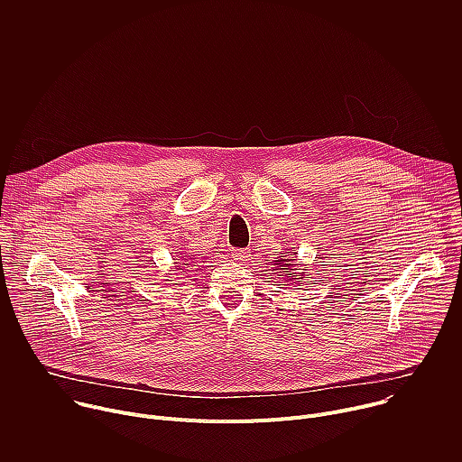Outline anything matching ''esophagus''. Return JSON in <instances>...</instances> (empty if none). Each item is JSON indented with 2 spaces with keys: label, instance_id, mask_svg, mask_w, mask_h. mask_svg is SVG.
Instances as JSON below:
<instances>
[{
  "label": "esophagus",
  "instance_id": "esophagus-1",
  "mask_svg": "<svg viewBox=\"0 0 462 462\" xmlns=\"http://www.w3.org/2000/svg\"><path fill=\"white\" fill-rule=\"evenodd\" d=\"M230 255H232L236 261L243 263V261L248 259V250H245V248H234V250L230 252Z\"/></svg>",
  "mask_w": 462,
  "mask_h": 462
}]
</instances>
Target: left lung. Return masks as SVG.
<instances>
[{"label": "left lung", "mask_w": 462, "mask_h": 462, "mask_svg": "<svg viewBox=\"0 0 462 462\" xmlns=\"http://www.w3.org/2000/svg\"><path fill=\"white\" fill-rule=\"evenodd\" d=\"M289 261H291V259H289ZM283 262L286 263L285 266L282 265ZM276 265H278V267H280V269H278V271H282V267H289V263H287V259H283V255H282V259H280V261H278V263H276ZM287 271H289V269H287Z\"/></svg>", "instance_id": "8db88e82"}]
</instances>
